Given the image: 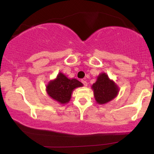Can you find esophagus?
Masks as SVG:
<instances>
[{
  "instance_id": "obj_1",
  "label": "esophagus",
  "mask_w": 154,
  "mask_h": 154,
  "mask_svg": "<svg viewBox=\"0 0 154 154\" xmlns=\"http://www.w3.org/2000/svg\"><path fill=\"white\" fill-rule=\"evenodd\" d=\"M81 81H82V83H83V84L84 85H85V86H87V85H88V83H87V81H86L85 79H83V80H82Z\"/></svg>"
}]
</instances>
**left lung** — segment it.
<instances>
[{"label":"left lung","instance_id":"1","mask_svg":"<svg viewBox=\"0 0 154 154\" xmlns=\"http://www.w3.org/2000/svg\"><path fill=\"white\" fill-rule=\"evenodd\" d=\"M94 90V96L97 102L100 104L112 100L119 92V88L114 82L109 79L106 73H102L99 75L97 80L92 86Z\"/></svg>","mask_w":154,"mask_h":154}]
</instances>
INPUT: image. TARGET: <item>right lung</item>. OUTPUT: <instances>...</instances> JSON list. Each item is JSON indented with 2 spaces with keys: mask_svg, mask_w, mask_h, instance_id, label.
<instances>
[{
  "mask_svg": "<svg viewBox=\"0 0 154 154\" xmlns=\"http://www.w3.org/2000/svg\"><path fill=\"white\" fill-rule=\"evenodd\" d=\"M81 86L83 84L78 80L69 79L66 75L60 73L57 79L50 81L48 85L47 92L54 100L61 104H65L70 100L73 90Z\"/></svg>",
  "mask_w": 154,
  "mask_h": 154,
  "instance_id": "add662e5",
  "label": "right lung"
}]
</instances>
